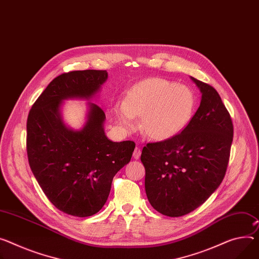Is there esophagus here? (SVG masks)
Segmentation results:
<instances>
[{
    "instance_id": "obj_1",
    "label": "esophagus",
    "mask_w": 259,
    "mask_h": 259,
    "mask_svg": "<svg viewBox=\"0 0 259 259\" xmlns=\"http://www.w3.org/2000/svg\"><path fill=\"white\" fill-rule=\"evenodd\" d=\"M133 156H134V157L136 158V160H138V158L141 156V148H139V147H136V148H135V150H134Z\"/></svg>"
}]
</instances>
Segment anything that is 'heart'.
Masks as SVG:
<instances>
[{
  "label": "heart",
  "mask_w": 259,
  "mask_h": 259,
  "mask_svg": "<svg viewBox=\"0 0 259 259\" xmlns=\"http://www.w3.org/2000/svg\"><path fill=\"white\" fill-rule=\"evenodd\" d=\"M197 99L191 88L161 77L135 85L127 99H118L114 114L120 124L132 130L142 117V130L154 140H167L181 134L191 122Z\"/></svg>",
  "instance_id": "b5f03b06"
}]
</instances>
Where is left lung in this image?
Here are the masks:
<instances>
[{"mask_svg":"<svg viewBox=\"0 0 259 259\" xmlns=\"http://www.w3.org/2000/svg\"><path fill=\"white\" fill-rule=\"evenodd\" d=\"M190 77L201 92L200 106L191 122L168 140L148 143L141 154L148 201L168 217L193 211L219 188L233 139V124L220 95Z\"/></svg>","mask_w":259,"mask_h":259,"instance_id":"1","label":"left lung"}]
</instances>
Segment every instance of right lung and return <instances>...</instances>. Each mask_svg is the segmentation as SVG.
<instances>
[{
  "label": "right lung",
  "instance_id": "right-lung-1",
  "mask_svg": "<svg viewBox=\"0 0 259 259\" xmlns=\"http://www.w3.org/2000/svg\"><path fill=\"white\" fill-rule=\"evenodd\" d=\"M107 70H76L57 76L33 105L27 121L31 170L49 200L74 217L98 212L108 200L115 174L131 161L133 141L113 142L105 134V111L91 103L107 82ZM68 99L89 100L85 122L66 125Z\"/></svg>",
  "mask_w": 259,
  "mask_h": 259
}]
</instances>
